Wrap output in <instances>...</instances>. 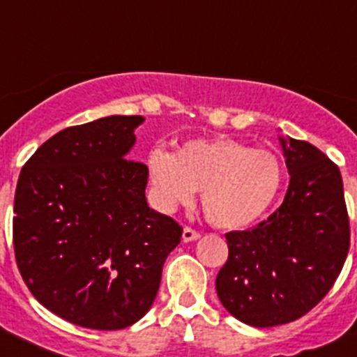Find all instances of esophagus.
I'll return each mask as SVG.
<instances>
[{
  "instance_id": "34e87169",
  "label": "esophagus",
  "mask_w": 357,
  "mask_h": 357,
  "mask_svg": "<svg viewBox=\"0 0 357 357\" xmlns=\"http://www.w3.org/2000/svg\"><path fill=\"white\" fill-rule=\"evenodd\" d=\"M198 238H200V234H198V232L195 229H191V227H185V229L182 230V239H184L185 243L197 241Z\"/></svg>"
}]
</instances>
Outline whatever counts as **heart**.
<instances>
[{"instance_id":"heart-1","label":"heart","mask_w":357,"mask_h":357,"mask_svg":"<svg viewBox=\"0 0 357 357\" xmlns=\"http://www.w3.org/2000/svg\"><path fill=\"white\" fill-rule=\"evenodd\" d=\"M146 166L162 209L189 204L202 189L206 218L227 230L259 222L284 182V169L273 151L230 137L185 141L175 155L155 148L148 153Z\"/></svg>"}]
</instances>
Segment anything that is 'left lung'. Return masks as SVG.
Masks as SVG:
<instances>
[{
  "label": "left lung",
  "instance_id": "obj_1",
  "mask_svg": "<svg viewBox=\"0 0 357 357\" xmlns=\"http://www.w3.org/2000/svg\"><path fill=\"white\" fill-rule=\"evenodd\" d=\"M289 178L282 206L252 230L225 236L216 277L223 307L252 327L304 317L333 288L351 245L338 166L317 146L279 135Z\"/></svg>",
  "mask_w": 357,
  "mask_h": 357
}]
</instances>
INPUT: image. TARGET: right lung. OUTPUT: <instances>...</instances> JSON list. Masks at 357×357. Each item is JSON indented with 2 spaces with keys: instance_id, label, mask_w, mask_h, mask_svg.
<instances>
[{
  "instance_id": "add662e5",
  "label": "right lung",
  "mask_w": 357,
  "mask_h": 357,
  "mask_svg": "<svg viewBox=\"0 0 357 357\" xmlns=\"http://www.w3.org/2000/svg\"><path fill=\"white\" fill-rule=\"evenodd\" d=\"M143 116L55 134L30 157L14 198V250L37 301L75 326L125 329L148 313L182 227L148 207V168L128 159Z\"/></svg>"
}]
</instances>
